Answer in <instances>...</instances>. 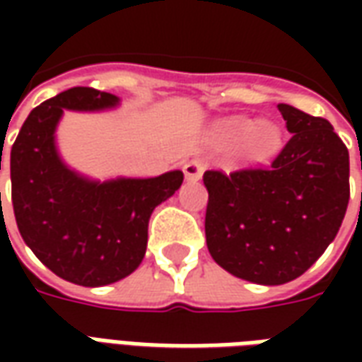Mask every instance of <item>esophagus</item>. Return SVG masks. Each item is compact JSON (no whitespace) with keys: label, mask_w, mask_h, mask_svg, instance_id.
<instances>
[{"label":"esophagus","mask_w":362,"mask_h":362,"mask_svg":"<svg viewBox=\"0 0 362 362\" xmlns=\"http://www.w3.org/2000/svg\"><path fill=\"white\" fill-rule=\"evenodd\" d=\"M205 170L204 160H199V158H192L188 160L186 165H184V174H186V178L188 180H199L202 178V174Z\"/></svg>","instance_id":"1"}]
</instances>
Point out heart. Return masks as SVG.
Segmentation results:
<instances>
[{
	"label": "heart",
	"instance_id": "heart-1",
	"mask_svg": "<svg viewBox=\"0 0 362 362\" xmlns=\"http://www.w3.org/2000/svg\"><path fill=\"white\" fill-rule=\"evenodd\" d=\"M219 141L233 145L243 141L240 153L250 163H266L281 149L283 135L272 122H252L246 118H230L219 127Z\"/></svg>",
	"mask_w": 362,
	"mask_h": 362
}]
</instances>
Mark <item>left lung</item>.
Returning <instances> with one entry per match:
<instances>
[{
  "instance_id": "left-lung-1",
  "label": "left lung",
  "mask_w": 362,
  "mask_h": 362,
  "mask_svg": "<svg viewBox=\"0 0 362 362\" xmlns=\"http://www.w3.org/2000/svg\"><path fill=\"white\" fill-rule=\"evenodd\" d=\"M277 108L291 139L272 166L204 174L209 254L259 285L300 277L335 238L349 204V151L332 124L288 104Z\"/></svg>"
}]
</instances>
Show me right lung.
<instances>
[{"label": "right lung", "instance_id": "add662e5", "mask_svg": "<svg viewBox=\"0 0 362 362\" xmlns=\"http://www.w3.org/2000/svg\"><path fill=\"white\" fill-rule=\"evenodd\" d=\"M118 100L90 87L64 90L28 114L11 147L13 211L23 240L50 272L83 287L110 285L137 269L151 213L184 180L173 170L100 184L64 165L54 143L64 110H104Z\"/></svg>", "mask_w": 362, "mask_h": 362}]
</instances>
